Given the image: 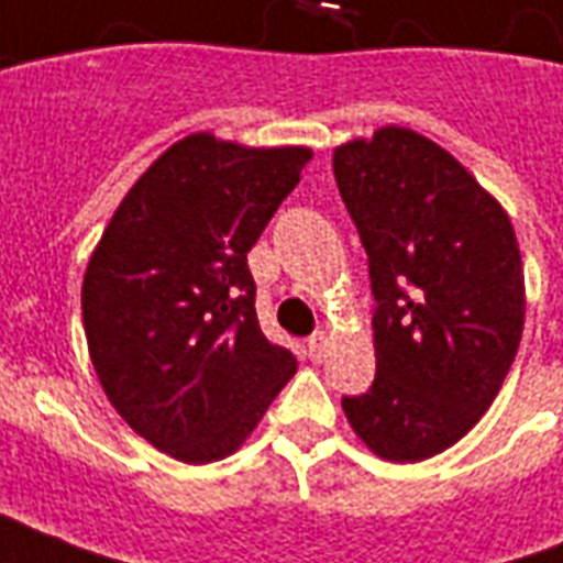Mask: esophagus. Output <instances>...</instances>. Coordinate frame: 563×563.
<instances>
[{
  "instance_id": "esophagus-1",
  "label": "esophagus",
  "mask_w": 563,
  "mask_h": 563,
  "mask_svg": "<svg viewBox=\"0 0 563 563\" xmlns=\"http://www.w3.org/2000/svg\"><path fill=\"white\" fill-rule=\"evenodd\" d=\"M329 343H331L329 331H317V334L307 341V353H310V358H317L319 362V358L325 355V350H329Z\"/></svg>"
}]
</instances>
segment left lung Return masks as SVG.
<instances>
[{"instance_id": "8db88e82", "label": "left lung", "mask_w": 563, "mask_h": 563, "mask_svg": "<svg viewBox=\"0 0 563 563\" xmlns=\"http://www.w3.org/2000/svg\"><path fill=\"white\" fill-rule=\"evenodd\" d=\"M334 180L377 301V377L343 413L379 459H431L483 419L516 358L519 241L500 201L413 129L341 144Z\"/></svg>"}]
</instances>
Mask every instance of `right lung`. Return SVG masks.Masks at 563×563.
Returning <instances> with one entry per match:
<instances>
[{
  "label": "right lung",
  "instance_id": "1",
  "mask_svg": "<svg viewBox=\"0 0 563 563\" xmlns=\"http://www.w3.org/2000/svg\"><path fill=\"white\" fill-rule=\"evenodd\" d=\"M310 147L186 135L141 174L84 274V331L108 401L186 464L232 455L295 374L256 319L246 253Z\"/></svg>",
  "mask_w": 563,
  "mask_h": 563
}]
</instances>
